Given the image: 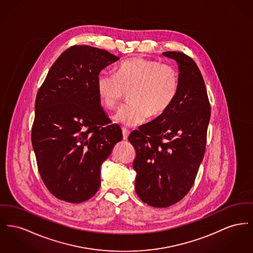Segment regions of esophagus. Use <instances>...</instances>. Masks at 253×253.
Listing matches in <instances>:
<instances>
[{
    "label": "esophagus",
    "mask_w": 253,
    "mask_h": 253,
    "mask_svg": "<svg viewBox=\"0 0 253 253\" xmlns=\"http://www.w3.org/2000/svg\"><path fill=\"white\" fill-rule=\"evenodd\" d=\"M122 135H123V139L127 140L128 135H129V131L127 129H125V128H122Z\"/></svg>",
    "instance_id": "34e87169"
}]
</instances>
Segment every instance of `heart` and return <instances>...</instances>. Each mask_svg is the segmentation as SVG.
<instances>
[{
  "mask_svg": "<svg viewBox=\"0 0 253 253\" xmlns=\"http://www.w3.org/2000/svg\"><path fill=\"white\" fill-rule=\"evenodd\" d=\"M179 88L177 69L158 61L132 58L120 63L116 75L102 72L96 78V90L105 108L116 109L129 92L130 103L114 119L134 127L149 117L164 114L174 102Z\"/></svg>",
  "mask_w": 253,
  "mask_h": 253,
  "instance_id": "obj_1",
  "label": "heart"
}]
</instances>
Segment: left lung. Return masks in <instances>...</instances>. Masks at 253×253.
Masks as SVG:
<instances>
[{"mask_svg": "<svg viewBox=\"0 0 253 253\" xmlns=\"http://www.w3.org/2000/svg\"><path fill=\"white\" fill-rule=\"evenodd\" d=\"M178 64L179 88L169 109L132 132L135 192L154 208H168L189 192L207 144L210 104L202 74L189 56L165 51Z\"/></svg>", "mask_w": 253, "mask_h": 253, "instance_id": "left-lung-1", "label": "left lung"}]
</instances>
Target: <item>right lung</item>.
<instances>
[{
    "instance_id": "1",
    "label": "right lung",
    "mask_w": 253,
    "mask_h": 253,
    "mask_svg": "<svg viewBox=\"0 0 253 253\" xmlns=\"http://www.w3.org/2000/svg\"><path fill=\"white\" fill-rule=\"evenodd\" d=\"M118 60L94 46H71L38 90L31 141L40 176L59 200L79 204L96 193L101 164L122 139L96 90L97 75Z\"/></svg>"
}]
</instances>
